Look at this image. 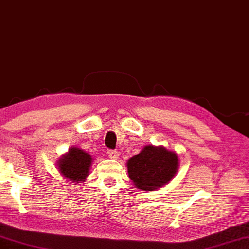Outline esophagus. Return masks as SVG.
I'll list each match as a JSON object with an SVG mask.
<instances>
[{
  "mask_svg": "<svg viewBox=\"0 0 249 249\" xmlns=\"http://www.w3.org/2000/svg\"><path fill=\"white\" fill-rule=\"evenodd\" d=\"M107 154H108V156L112 159H117L119 156V152L118 151H115V149H108V152H107Z\"/></svg>",
  "mask_w": 249,
  "mask_h": 249,
  "instance_id": "34e87169",
  "label": "esophagus"
}]
</instances>
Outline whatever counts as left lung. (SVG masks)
Segmentation results:
<instances>
[{"mask_svg":"<svg viewBox=\"0 0 249 249\" xmlns=\"http://www.w3.org/2000/svg\"><path fill=\"white\" fill-rule=\"evenodd\" d=\"M179 160L176 153L165 147L145 146L126 162L129 178L140 190L154 191L165 185L176 175Z\"/></svg>","mask_w":249,"mask_h":249,"instance_id":"obj_1","label":"left lung"}]
</instances>
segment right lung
Masks as SVG:
<instances>
[{
    "label": "right lung",
    "mask_w": 249,
    "mask_h": 249,
    "mask_svg": "<svg viewBox=\"0 0 249 249\" xmlns=\"http://www.w3.org/2000/svg\"><path fill=\"white\" fill-rule=\"evenodd\" d=\"M92 158L88 153L79 148H70L69 153L59 159L58 168L60 173L72 182L84 181L89 175Z\"/></svg>",
    "instance_id": "add662e5"
}]
</instances>
